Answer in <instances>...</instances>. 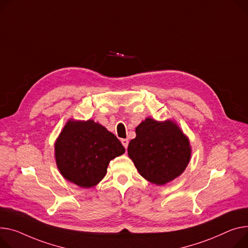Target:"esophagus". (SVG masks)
<instances>
[{
	"mask_svg": "<svg viewBox=\"0 0 248 248\" xmlns=\"http://www.w3.org/2000/svg\"><path fill=\"white\" fill-rule=\"evenodd\" d=\"M121 141H122L123 145H124L125 148H127V145H128V140H127V139H122V140H121Z\"/></svg>",
	"mask_w": 248,
	"mask_h": 248,
	"instance_id": "obj_1",
	"label": "esophagus"
}]
</instances>
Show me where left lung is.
<instances>
[{
	"label": "left lung",
	"mask_w": 248,
	"mask_h": 248,
	"mask_svg": "<svg viewBox=\"0 0 248 248\" xmlns=\"http://www.w3.org/2000/svg\"><path fill=\"white\" fill-rule=\"evenodd\" d=\"M127 154L140 174L156 186H163L185 171L190 160L187 137L172 121L145 119L136 128Z\"/></svg>",
	"instance_id": "left-lung-1"
}]
</instances>
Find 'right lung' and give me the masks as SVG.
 Here are the masks:
<instances>
[{"mask_svg": "<svg viewBox=\"0 0 248 248\" xmlns=\"http://www.w3.org/2000/svg\"><path fill=\"white\" fill-rule=\"evenodd\" d=\"M124 151L117 137L92 120H70L55 142V158L61 174L86 188L100 183L109 161Z\"/></svg>", "mask_w": 248, "mask_h": 248, "instance_id": "right-lung-1", "label": "right lung"}]
</instances>
